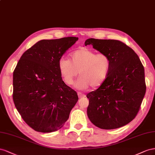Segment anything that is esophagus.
<instances>
[{
	"instance_id": "obj_1",
	"label": "esophagus",
	"mask_w": 155,
	"mask_h": 155,
	"mask_svg": "<svg viewBox=\"0 0 155 155\" xmlns=\"http://www.w3.org/2000/svg\"><path fill=\"white\" fill-rule=\"evenodd\" d=\"M78 98L79 99H82V98H84V97H86V95H84V94H82V93H81V92H78Z\"/></svg>"
}]
</instances>
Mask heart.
<instances>
[{"instance_id":"1","label":"heart","mask_w":155,"mask_h":155,"mask_svg":"<svg viewBox=\"0 0 155 155\" xmlns=\"http://www.w3.org/2000/svg\"><path fill=\"white\" fill-rule=\"evenodd\" d=\"M108 55L95 52L87 48H82L71 53L69 60L64 57L58 61L59 72L64 82L69 86L74 83L79 73L76 87L84 90L91 86H100L107 78L110 68Z\"/></svg>"}]
</instances>
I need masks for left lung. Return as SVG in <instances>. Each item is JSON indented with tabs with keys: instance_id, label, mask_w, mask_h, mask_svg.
I'll return each instance as SVG.
<instances>
[{
	"instance_id": "1",
	"label": "left lung",
	"mask_w": 155,
	"mask_h": 155,
	"mask_svg": "<svg viewBox=\"0 0 155 155\" xmlns=\"http://www.w3.org/2000/svg\"><path fill=\"white\" fill-rule=\"evenodd\" d=\"M84 44L108 55L111 62L104 82L86 95L88 118L102 129L125 126L135 118L145 94L143 66L136 52L120 41L89 38Z\"/></svg>"
}]
</instances>
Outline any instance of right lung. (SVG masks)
Masks as SVG:
<instances>
[{
  "instance_id": "right-lung-1",
  "label": "right lung",
  "mask_w": 155,
  "mask_h": 155,
  "mask_svg": "<svg viewBox=\"0 0 155 155\" xmlns=\"http://www.w3.org/2000/svg\"><path fill=\"white\" fill-rule=\"evenodd\" d=\"M78 38L42 39L21 56L13 74V100L28 126L40 132L59 130L78 97L62 81L58 61Z\"/></svg>"
}]
</instances>
